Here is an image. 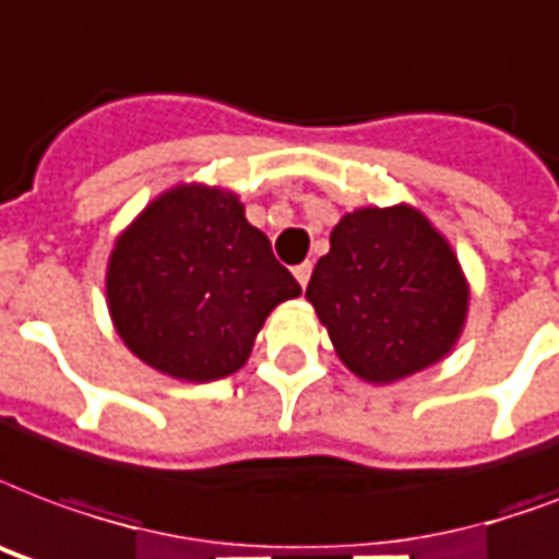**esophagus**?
I'll list each match as a JSON object with an SVG mask.
<instances>
[{
	"mask_svg": "<svg viewBox=\"0 0 559 559\" xmlns=\"http://www.w3.org/2000/svg\"><path fill=\"white\" fill-rule=\"evenodd\" d=\"M310 272H313V266H310V263H301V266H296V270H293V275H296V281L301 284V287H308Z\"/></svg>",
	"mask_w": 559,
	"mask_h": 559,
	"instance_id": "obj_1",
	"label": "esophagus"
}]
</instances>
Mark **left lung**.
I'll return each instance as SVG.
<instances>
[{"mask_svg": "<svg viewBox=\"0 0 559 559\" xmlns=\"http://www.w3.org/2000/svg\"><path fill=\"white\" fill-rule=\"evenodd\" d=\"M305 296L348 372L383 386L454 352L472 289L445 234L402 202L346 213Z\"/></svg>", "mask_w": 559, "mask_h": 559, "instance_id": "1", "label": "left lung"}]
</instances>
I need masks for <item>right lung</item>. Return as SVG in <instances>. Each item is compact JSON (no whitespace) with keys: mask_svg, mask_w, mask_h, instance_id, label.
<instances>
[{"mask_svg":"<svg viewBox=\"0 0 559 559\" xmlns=\"http://www.w3.org/2000/svg\"><path fill=\"white\" fill-rule=\"evenodd\" d=\"M301 296L228 187L181 181L119 231L105 272L110 322L128 352L176 381L246 366L263 322Z\"/></svg>","mask_w":559,"mask_h":559,"instance_id":"add662e5","label":"right lung"}]
</instances>
